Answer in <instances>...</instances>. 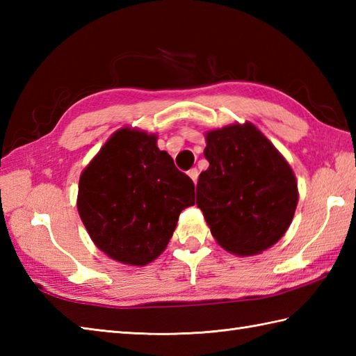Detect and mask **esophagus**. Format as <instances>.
Segmentation results:
<instances>
[{"label":"esophagus","mask_w":356,"mask_h":356,"mask_svg":"<svg viewBox=\"0 0 356 356\" xmlns=\"http://www.w3.org/2000/svg\"><path fill=\"white\" fill-rule=\"evenodd\" d=\"M188 176H190V179L193 180L194 184H197V179H199V171H197V168H191L190 171H188Z\"/></svg>","instance_id":"1"}]
</instances>
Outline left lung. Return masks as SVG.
<instances>
[{
	"instance_id": "obj_1",
	"label": "left lung",
	"mask_w": 356,
	"mask_h": 356,
	"mask_svg": "<svg viewBox=\"0 0 356 356\" xmlns=\"http://www.w3.org/2000/svg\"><path fill=\"white\" fill-rule=\"evenodd\" d=\"M203 154L209 168L200 172L195 203L218 245L254 255L277 243L298 202L284 157L249 122L209 131Z\"/></svg>"
}]
</instances>
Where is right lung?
I'll use <instances>...</instances> for the list:
<instances>
[{"mask_svg":"<svg viewBox=\"0 0 356 356\" xmlns=\"http://www.w3.org/2000/svg\"><path fill=\"white\" fill-rule=\"evenodd\" d=\"M145 131H116L79 179L78 211L95 245L125 264L143 266L168 245L194 184Z\"/></svg>","mask_w":356,"mask_h":356,"instance_id":"1","label":"right lung"}]
</instances>
